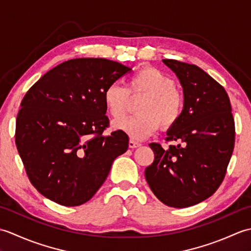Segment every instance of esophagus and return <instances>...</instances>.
I'll return each instance as SVG.
<instances>
[{
	"label": "esophagus",
	"mask_w": 251,
	"mask_h": 251,
	"mask_svg": "<svg viewBox=\"0 0 251 251\" xmlns=\"http://www.w3.org/2000/svg\"><path fill=\"white\" fill-rule=\"evenodd\" d=\"M128 146H129V148L134 149V148H138V147H140V146H141V143H140V142H138V141H135V140L130 139V140H129V143H128Z\"/></svg>",
	"instance_id": "obj_1"
}]
</instances>
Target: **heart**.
<instances>
[{"label":"heart","instance_id":"1","mask_svg":"<svg viewBox=\"0 0 251 251\" xmlns=\"http://www.w3.org/2000/svg\"><path fill=\"white\" fill-rule=\"evenodd\" d=\"M132 97L145 96L138 108L140 114L127 116L114 123L115 128L134 139H145L155 132L161 124L175 125L182 114L184 97L176 87L173 77L159 69L145 67L129 77L127 87L119 83L106 86L103 93L104 104L114 119L126 113Z\"/></svg>","mask_w":251,"mask_h":251}]
</instances>
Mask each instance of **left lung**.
I'll list each match as a JSON object with an SVG mask.
<instances>
[{"label":"left lung","instance_id":"obj_1","mask_svg":"<svg viewBox=\"0 0 251 251\" xmlns=\"http://www.w3.org/2000/svg\"><path fill=\"white\" fill-rule=\"evenodd\" d=\"M163 62L176 73L184 96L182 114L167 130L166 141L183 146L164 149L150 143L154 161L145 175L159 201L185 208L205 201L222 183L235 142V124L228 96L216 79L195 65Z\"/></svg>","mask_w":251,"mask_h":251}]
</instances>
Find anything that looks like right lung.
Here are the masks:
<instances>
[{
	"label": "right lung",
	"mask_w": 251,
	"mask_h": 251,
	"mask_svg": "<svg viewBox=\"0 0 251 251\" xmlns=\"http://www.w3.org/2000/svg\"><path fill=\"white\" fill-rule=\"evenodd\" d=\"M131 69L104 58H76L44 74L21 101L16 146L30 182L46 199L71 207L105 181L128 136L109 127L104 89Z\"/></svg>",
	"instance_id": "1"
}]
</instances>
